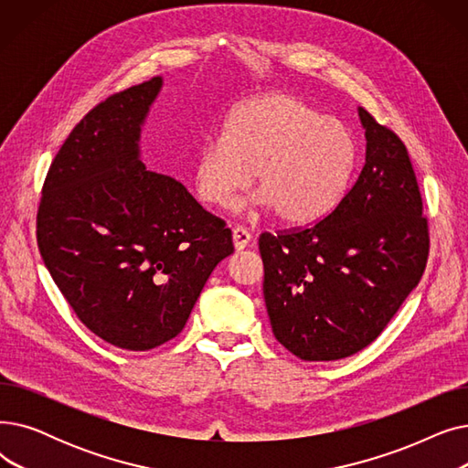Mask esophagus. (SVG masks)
<instances>
[{
	"label": "esophagus",
	"mask_w": 468,
	"mask_h": 468,
	"mask_svg": "<svg viewBox=\"0 0 468 468\" xmlns=\"http://www.w3.org/2000/svg\"><path fill=\"white\" fill-rule=\"evenodd\" d=\"M250 240H252L250 231H247L244 228H235L233 229V247H235L237 252L247 249L249 244H250Z\"/></svg>",
	"instance_id": "1"
}]
</instances>
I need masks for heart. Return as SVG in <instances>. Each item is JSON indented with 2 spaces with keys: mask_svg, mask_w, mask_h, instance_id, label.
<instances>
[{
  "mask_svg": "<svg viewBox=\"0 0 468 468\" xmlns=\"http://www.w3.org/2000/svg\"><path fill=\"white\" fill-rule=\"evenodd\" d=\"M356 147L335 117L288 92L252 98L231 112L224 136L197 152L193 187L214 208H228L252 186L256 207L286 224H309L328 214L346 191Z\"/></svg>",
  "mask_w": 468,
  "mask_h": 468,
  "instance_id": "b5f03b06",
  "label": "heart"
}]
</instances>
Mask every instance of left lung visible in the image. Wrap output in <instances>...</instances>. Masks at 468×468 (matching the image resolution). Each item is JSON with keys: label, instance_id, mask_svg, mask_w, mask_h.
Here are the masks:
<instances>
[{"label": "left lung", "instance_id": "8db88e82", "mask_svg": "<svg viewBox=\"0 0 468 468\" xmlns=\"http://www.w3.org/2000/svg\"><path fill=\"white\" fill-rule=\"evenodd\" d=\"M366 163L314 226L260 235L263 298L281 346L302 360L351 356L421 281L429 226L404 142L358 108Z\"/></svg>", "mask_w": 468, "mask_h": 468}]
</instances>
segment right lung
I'll use <instances>...</instances> for the list:
<instances>
[{
  "instance_id": "right-lung-1",
  "label": "right lung",
  "mask_w": 468,
  "mask_h": 468,
  "mask_svg": "<svg viewBox=\"0 0 468 468\" xmlns=\"http://www.w3.org/2000/svg\"><path fill=\"white\" fill-rule=\"evenodd\" d=\"M161 78L112 94L62 144L41 191L37 247L80 321L127 351L176 337L231 229L175 178L140 161Z\"/></svg>"
}]
</instances>
